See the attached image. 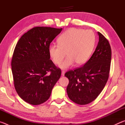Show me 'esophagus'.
Wrapping results in <instances>:
<instances>
[{
    "mask_svg": "<svg viewBox=\"0 0 125 125\" xmlns=\"http://www.w3.org/2000/svg\"><path fill=\"white\" fill-rule=\"evenodd\" d=\"M64 74H65V71H62V74H62V76H64Z\"/></svg>",
    "mask_w": 125,
    "mask_h": 125,
    "instance_id": "obj_1",
    "label": "esophagus"
}]
</instances>
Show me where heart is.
Wrapping results in <instances>:
<instances>
[{
    "label": "heart",
    "mask_w": 125,
    "mask_h": 125,
    "mask_svg": "<svg viewBox=\"0 0 125 125\" xmlns=\"http://www.w3.org/2000/svg\"><path fill=\"white\" fill-rule=\"evenodd\" d=\"M95 38L91 30L70 28L61 34L58 44L51 43L48 47L50 56L55 64H61L65 56L67 57L60 65L67 69L74 64H83L89 58L94 49Z\"/></svg>",
    "instance_id": "heart-1"
}]
</instances>
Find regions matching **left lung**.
<instances>
[{
    "label": "left lung",
    "instance_id": "obj_1",
    "mask_svg": "<svg viewBox=\"0 0 125 125\" xmlns=\"http://www.w3.org/2000/svg\"><path fill=\"white\" fill-rule=\"evenodd\" d=\"M98 46L83 67L65 73L69 79L67 93L69 98L79 105L92 102L105 87L108 80L111 60V49L104 36L98 32Z\"/></svg>",
    "mask_w": 125,
    "mask_h": 125
}]
</instances>
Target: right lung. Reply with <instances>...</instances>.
I'll return each instance as SVG.
<instances>
[{
    "label": "right lung",
    "mask_w": 125,
    "mask_h": 125,
    "mask_svg": "<svg viewBox=\"0 0 125 125\" xmlns=\"http://www.w3.org/2000/svg\"><path fill=\"white\" fill-rule=\"evenodd\" d=\"M62 29L35 27L17 43L11 60L14 86L23 100L33 105L49 99L61 70L50 60L48 47Z\"/></svg>",
    "instance_id": "1"
}]
</instances>
